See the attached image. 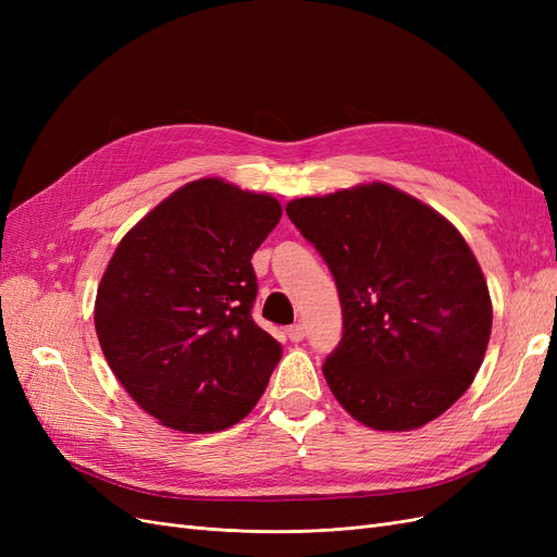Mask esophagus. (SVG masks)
Returning a JSON list of instances; mask_svg holds the SVG:
<instances>
[{
  "mask_svg": "<svg viewBox=\"0 0 557 557\" xmlns=\"http://www.w3.org/2000/svg\"><path fill=\"white\" fill-rule=\"evenodd\" d=\"M288 336H290V342L299 344L307 336V327L305 325H293V327H288Z\"/></svg>",
  "mask_w": 557,
  "mask_h": 557,
  "instance_id": "esophagus-1",
  "label": "esophagus"
}]
</instances>
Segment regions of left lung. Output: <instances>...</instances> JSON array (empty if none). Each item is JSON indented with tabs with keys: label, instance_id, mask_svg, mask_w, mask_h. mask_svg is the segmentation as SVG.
<instances>
[{
	"label": "left lung",
	"instance_id": "8db88e82",
	"mask_svg": "<svg viewBox=\"0 0 557 557\" xmlns=\"http://www.w3.org/2000/svg\"><path fill=\"white\" fill-rule=\"evenodd\" d=\"M285 213L339 290L344 334L323 364L334 397L381 432L440 418L474 381L493 327L462 234L385 183L293 199Z\"/></svg>",
	"mask_w": 557,
	"mask_h": 557
}]
</instances>
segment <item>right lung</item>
Here are the masks:
<instances>
[{
  "label": "right lung",
  "mask_w": 557,
  "mask_h": 557,
  "mask_svg": "<svg viewBox=\"0 0 557 557\" xmlns=\"http://www.w3.org/2000/svg\"><path fill=\"white\" fill-rule=\"evenodd\" d=\"M278 221L272 195L199 178L117 244L97 288V339L115 379L162 425L221 432L262 397L281 344L250 315V258Z\"/></svg>",
  "instance_id": "right-lung-1"
}]
</instances>
